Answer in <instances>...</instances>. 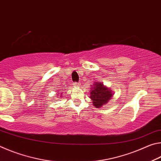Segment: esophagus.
<instances>
[{
	"mask_svg": "<svg viewBox=\"0 0 161 161\" xmlns=\"http://www.w3.org/2000/svg\"><path fill=\"white\" fill-rule=\"evenodd\" d=\"M74 85H75V86H80V83H79V82H75V83H74Z\"/></svg>",
	"mask_w": 161,
	"mask_h": 161,
	"instance_id": "1",
	"label": "esophagus"
}]
</instances>
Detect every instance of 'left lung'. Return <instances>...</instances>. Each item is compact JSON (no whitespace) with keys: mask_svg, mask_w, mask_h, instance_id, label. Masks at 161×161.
I'll return each mask as SVG.
<instances>
[{"mask_svg":"<svg viewBox=\"0 0 161 161\" xmlns=\"http://www.w3.org/2000/svg\"><path fill=\"white\" fill-rule=\"evenodd\" d=\"M90 92L91 99L94 107L97 108L107 103L113 95L110 89L107 88L100 82H94Z\"/></svg>","mask_w":161,"mask_h":161,"instance_id":"obj_1","label":"left lung"}]
</instances>
